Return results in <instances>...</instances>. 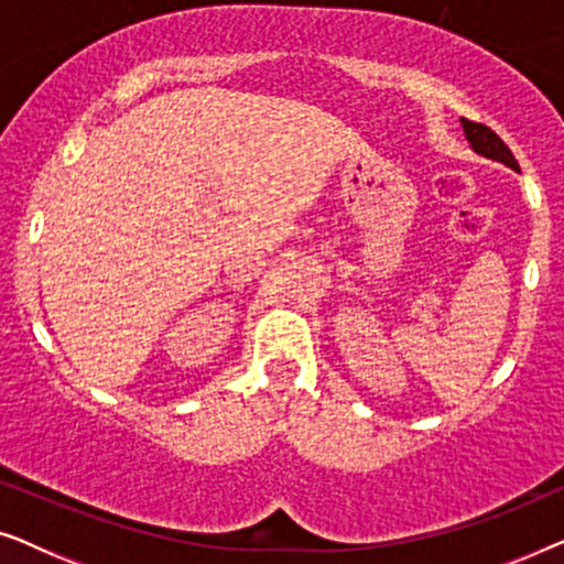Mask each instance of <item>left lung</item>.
Here are the masks:
<instances>
[{
  "instance_id": "1",
  "label": "left lung",
  "mask_w": 564,
  "mask_h": 564,
  "mask_svg": "<svg viewBox=\"0 0 564 564\" xmlns=\"http://www.w3.org/2000/svg\"><path fill=\"white\" fill-rule=\"evenodd\" d=\"M462 128H465V135H467L469 145H473V149L480 153V156L492 159V161H500V164L511 166L513 172H519V161L513 159L511 149H508V145L500 141V138L492 133L488 126L462 118Z\"/></svg>"
}]
</instances>
